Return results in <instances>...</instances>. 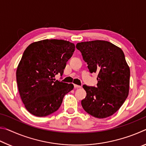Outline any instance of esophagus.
<instances>
[{
    "mask_svg": "<svg viewBox=\"0 0 146 146\" xmlns=\"http://www.w3.org/2000/svg\"><path fill=\"white\" fill-rule=\"evenodd\" d=\"M74 87H75V88H81V86L76 85V84H74Z\"/></svg>",
    "mask_w": 146,
    "mask_h": 146,
    "instance_id": "34e87169",
    "label": "esophagus"
}]
</instances>
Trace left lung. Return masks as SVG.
I'll return each instance as SVG.
<instances>
[{
    "mask_svg": "<svg viewBox=\"0 0 146 146\" xmlns=\"http://www.w3.org/2000/svg\"><path fill=\"white\" fill-rule=\"evenodd\" d=\"M91 73L98 74L97 87L83 85L86 97L81 101L84 110L94 117H110L126 99L129 89L130 70L124 53L110 42L93 40L77 43Z\"/></svg>",
    "mask_w": 146,
    "mask_h": 146,
    "instance_id": "left-lung-1",
    "label": "left lung"
}]
</instances>
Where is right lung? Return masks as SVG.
I'll use <instances>...</instances> for the list:
<instances>
[{
    "mask_svg": "<svg viewBox=\"0 0 146 146\" xmlns=\"http://www.w3.org/2000/svg\"><path fill=\"white\" fill-rule=\"evenodd\" d=\"M75 48V44L69 41L46 39L25 49L16 76L22 101L31 114L39 117L52 114L73 90V84L55 80V76L63 75Z\"/></svg>",
    "mask_w": 146,
    "mask_h": 146,
    "instance_id": "add662e5",
    "label": "right lung"
}]
</instances>
